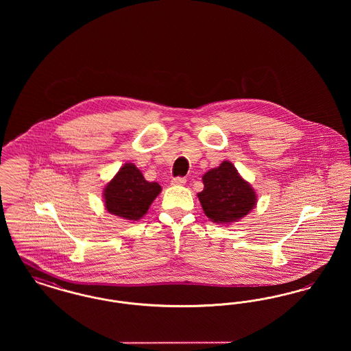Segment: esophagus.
Segmentation results:
<instances>
[{"mask_svg":"<svg viewBox=\"0 0 351 351\" xmlns=\"http://www.w3.org/2000/svg\"><path fill=\"white\" fill-rule=\"evenodd\" d=\"M185 182H186V179H185V178L178 176V178H173V179L171 180V184H172V185H184Z\"/></svg>","mask_w":351,"mask_h":351,"instance_id":"esophagus-1","label":"esophagus"}]
</instances>
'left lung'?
Wrapping results in <instances>:
<instances>
[{"label":"left lung","mask_w":351,"mask_h":351,"mask_svg":"<svg viewBox=\"0 0 351 351\" xmlns=\"http://www.w3.org/2000/svg\"><path fill=\"white\" fill-rule=\"evenodd\" d=\"M204 191L199 200L206 217L216 223H230L245 217L256 204V195L250 184L245 182L230 162L202 176Z\"/></svg>","instance_id":"left-lung-1"}]
</instances>
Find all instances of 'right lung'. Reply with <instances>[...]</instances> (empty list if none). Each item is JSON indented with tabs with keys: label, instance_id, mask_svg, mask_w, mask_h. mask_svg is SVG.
<instances>
[{
	"label": "right lung",
	"instance_id": "add662e5",
	"mask_svg": "<svg viewBox=\"0 0 351 351\" xmlns=\"http://www.w3.org/2000/svg\"><path fill=\"white\" fill-rule=\"evenodd\" d=\"M160 191L159 184L147 182L138 168L126 163L104 191L105 206L114 216L138 221L146 215Z\"/></svg>",
	"mask_w": 351,
	"mask_h": 351
}]
</instances>
